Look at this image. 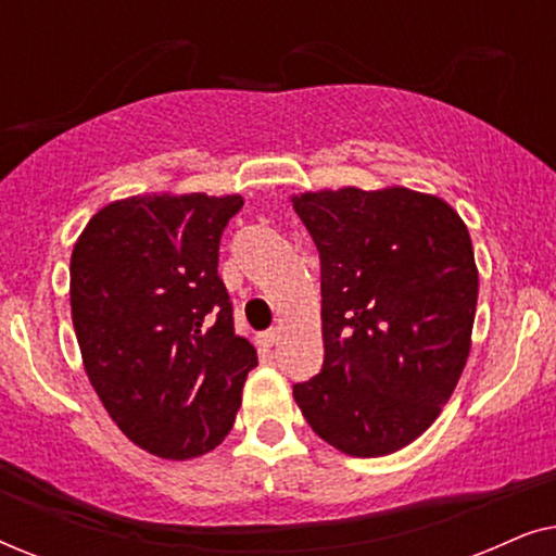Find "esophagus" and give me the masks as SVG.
Listing matches in <instances>:
<instances>
[{
    "label": "esophagus",
    "instance_id": "34e87169",
    "mask_svg": "<svg viewBox=\"0 0 556 556\" xmlns=\"http://www.w3.org/2000/svg\"><path fill=\"white\" fill-rule=\"evenodd\" d=\"M276 341H278V331L276 329L257 333V346H261V349H270L273 344H276Z\"/></svg>",
    "mask_w": 556,
    "mask_h": 556
}]
</instances>
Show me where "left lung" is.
Wrapping results in <instances>:
<instances>
[{
  "instance_id": "obj_1",
  "label": "left lung",
  "mask_w": 556,
  "mask_h": 556,
  "mask_svg": "<svg viewBox=\"0 0 556 556\" xmlns=\"http://www.w3.org/2000/svg\"><path fill=\"white\" fill-rule=\"evenodd\" d=\"M321 261L324 367L293 384L318 438L356 458L430 428L470 352L478 270L451 204L405 187L293 197Z\"/></svg>"
}]
</instances>
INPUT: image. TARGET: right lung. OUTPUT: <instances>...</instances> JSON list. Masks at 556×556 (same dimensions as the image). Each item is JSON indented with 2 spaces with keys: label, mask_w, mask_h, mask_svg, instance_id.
I'll list each match as a JSON object with an SVG mask.
<instances>
[{
  "label": "right lung",
  "mask_w": 556,
  "mask_h": 556,
  "mask_svg": "<svg viewBox=\"0 0 556 556\" xmlns=\"http://www.w3.org/2000/svg\"><path fill=\"white\" fill-rule=\"evenodd\" d=\"M242 197H131L90 217L71 257V308L88 379L121 432L169 460L232 430L257 354L235 333L217 276Z\"/></svg>",
  "instance_id": "add662e5"
}]
</instances>
